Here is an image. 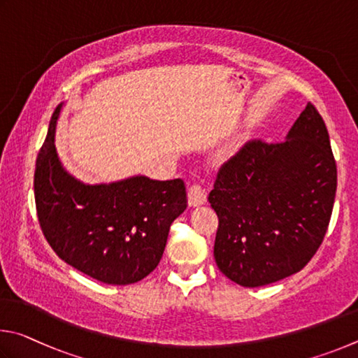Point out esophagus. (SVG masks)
I'll use <instances>...</instances> for the list:
<instances>
[{"label": "esophagus", "instance_id": "esophagus-1", "mask_svg": "<svg viewBox=\"0 0 358 358\" xmlns=\"http://www.w3.org/2000/svg\"><path fill=\"white\" fill-rule=\"evenodd\" d=\"M208 201V193L199 184H193L189 189V206L190 208H198Z\"/></svg>", "mask_w": 358, "mask_h": 358}]
</instances>
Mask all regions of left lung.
<instances>
[{
    "instance_id": "8db88e82",
    "label": "left lung",
    "mask_w": 358,
    "mask_h": 358,
    "mask_svg": "<svg viewBox=\"0 0 358 358\" xmlns=\"http://www.w3.org/2000/svg\"><path fill=\"white\" fill-rule=\"evenodd\" d=\"M335 193L329 131L308 103L286 141H250L218 171L209 203L220 272L258 287L302 271L322 243Z\"/></svg>"
}]
</instances>
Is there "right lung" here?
Masks as SVG:
<instances>
[{"instance_id":"right-lung-1","label":"right lung","mask_w":358,"mask_h":358,"mask_svg":"<svg viewBox=\"0 0 358 358\" xmlns=\"http://www.w3.org/2000/svg\"><path fill=\"white\" fill-rule=\"evenodd\" d=\"M55 110L37 155V217L50 247L69 266L106 285H131L159 266L171 223L187 209L184 180L136 174L85 184L62 165Z\"/></svg>"}]
</instances>
